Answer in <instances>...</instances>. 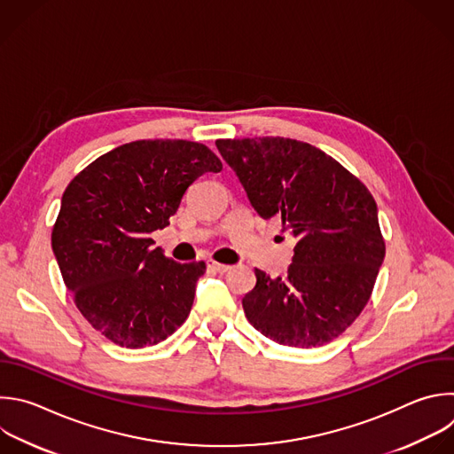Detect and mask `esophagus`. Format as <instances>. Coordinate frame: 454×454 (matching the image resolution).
I'll list each match as a JSON object with an SVG mask.
<instances>
[{"label": "esophagus", "mask_w": 454, "mask_h": 454, "mask_svg": "<svg viewBox=\"0 0 454 454\" xmlns=\"http://www.w3.org/2000/svg\"><path fill=\"white\" fill-rule=\"evenodd\" d=\"M207 267L210 269V270H214V272H228L230 270V265H226V263H219V262H214V260H208L207 262Z\"/></svg>", "instance_id": "obj_1"}]
</instances>
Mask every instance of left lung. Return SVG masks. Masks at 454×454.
Segmentation results:
<instances>
[{
  "label": "left lung",
  "mask_w": 454,
  "mask_h": 454,
  "mask_svg": "<svg viewBox=\"0 0 454 454\" xmlns=\"http://www.w3.org/2000/svg\"><path fill=\"white\" fill-rule=\"evenodd\" d=\"M260 217H279L297 239L286 276L254 269L242 299L247 321L292 348H319L344 333L365 309L385 240L369 189L312 144L285 137L219 138Z\"/></svg>",
  "instance_id": "obj_1"
}]
</instances>
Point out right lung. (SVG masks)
<instances>
[{
    "instance_id": "1",
    "label": "right lung",
    "mask_w": 454,
    "mask_h": 454,
    "mask_svg": "<svg viewBox=\"0 0 454 454\" xmlns=\"http://www.w3.org/2000/svg\"><path fill=\"white\" fill-rule=\"evenodd\" d=\"M221 160L200 142L135 140L96 159L67 185L51 247L80 314L110 342L140 349L189 317L205 262L178 263L151 233Z\"/></svg>"
}]
</instances>
